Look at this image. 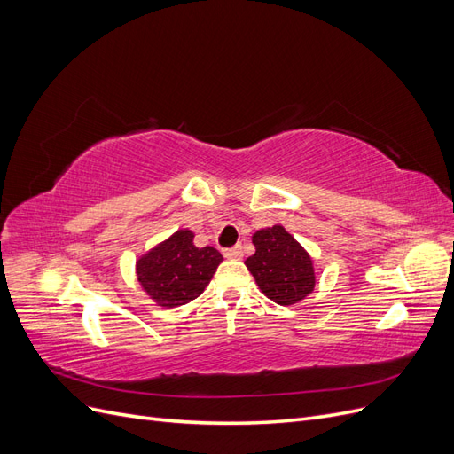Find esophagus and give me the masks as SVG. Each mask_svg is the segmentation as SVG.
Instances as JSON below:
<instances>
[{
  "label": "esophagus",
  "instance_id": "1",
  "mask_svg": "<svg viewBox=\"0 0 454 454\" xmlns=\"http://www.w3.org/2000/svg\"><path fill=\"white\" fill-rule=\"evenodd\" d=\"M223 255L227 259H242V248L240 246H235V248H227V250H223Z\"/></svg>",
  "mask_w": 454,
  "mask_h": 454
}]
</instances>
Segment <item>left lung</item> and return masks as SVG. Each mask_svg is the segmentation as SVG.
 <instances>
[{"label": "left lung", "mask_w": 454, "mask_h": 454, "mask_svg": "<svg viewBox=\"0 0 454 454\" xmlns=\"http://www.w3.org/2000/svg\"><path fill=\"white\" fill-rule=\"evenodd\" d=\"M255 254L244 261L261 294L290 307L307 299L316 286L312 255L282 225L254 232Z\"/></svg>", "instance_id": "1"}]
</instances>
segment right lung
<instances>
[{
    "mask_svg": "<svg viewBox=\"0 0 454 454\" xmlns=\"http://www.w3.org/2000/svg\"><path fill=\"white\" fill-rule=\"evenodd\" d=\"M193 239V231L177 229L136 259V278L145 295L162 309H176L197 299L223 261L212 246L199 248Z\"/></svg>",
    "mask_w": 454,
    "mask_h": 454,
    "instance_id": "obj_1",
    "label": "right lung"
}]
</instances>
